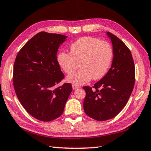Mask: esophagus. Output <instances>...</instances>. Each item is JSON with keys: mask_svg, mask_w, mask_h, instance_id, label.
Returning a JSON list of instances; mask_svg holds the SVG:
<instances>
[{"mask_svg": "<svg viewBox=\"0 0 151 151\" xmlns=\"http://www.w3.org/2000/svg\"><path fill=\"white\" fill-rule=\"evenodd\" d=\"M73 88L74 90H76V89H77V88H79V86H78V85H75V84H73Z\"/></svg>", "mask_w": 151, "mask_h": 151, "instance_id": "34e87169", "label": "esophagus"}]
</instances>
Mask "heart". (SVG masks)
Listing matches in <instances>:
<instances>
[{"label":"heart","mask_w":151,"mask_h":151,"mask_svg":"<svg viewBox=\"0 0 151 151\" xmlns=\"http://www.w3.org/2000/svg\"><path fill=\"white\" fill-rule=\"evenodd\" d=\"M70 54L60 52L58 62L63 70L70 75L79 66L81 69L67 77L68 82L80 85L93 78L104 77L111 63L113 52L110 45L93 37H83L71 44Z\"/></svg>","instance_id":"1"}]
</instances>
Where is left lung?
<instances>
[{"label": "left lung", "instance_id": "8db88e82", "mask_svg": "<svg viewBox=\"0 0 151 151\" xmlns=\"http://www.w3.org/2000/svg\"><path fill=\"white\" fill-rule=\"evenodd\" d=\"M107 35L113 47L111 68L101 80L91 87H84L83 102L85 114L97 121H105L117 116L127 104L135 81V67L131 52L118 37L109 32ZM99 88L100 89L98 90Z\"/></svg>", "mask_w": 151, "mask_h": 151}]
</instances>
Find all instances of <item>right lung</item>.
<instances>
[{"label":"right lung","mask_w":151,"mask_h":151,"mask_svg":"<svg viewBox=\"0 0 151 151\" xmlns=\"http://www.w3.org/2000/svg\"><path fill=\"white\" fill-rule=\"evenodd\" d=\"M67 37L40 32L16 57L13 68L16 95L26 111L40 121L50 122L60 116L73 90L70 83L55 87L64 77L56 55Z\"/></svg>","instance_id":"obj_1"}]
</instances>
